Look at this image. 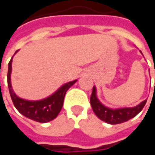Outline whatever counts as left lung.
<instances>
[{"instance_id": "obj_1", "label": "left lung", "mask_w": 155, "mask_h": 155, "mask_svg": "<svg viewBox=\"0 0 155 155\" xmlns=\"http://www.w3.org/2000/svg\"><path fill=\"white\" fill-rule=\"evenodd\" d=\"M142 54V52L140 51ZM147 100L142 101L141 103L134 107L112 108L107 107L101 103L97 97L96 87H93V91L91 96V104L92 110L100 120L110 124H117L126 122L130 119L135 117L140 111L143 110V106L146 104Z\"/></svg>"}]
</instances>
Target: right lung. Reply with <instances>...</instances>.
Here are the masks:
<instances>
[{
  "mask_svg": "<svg viewBox=\"0 0 155 155\" xmlns=\"http://www.w3.org/2000/svg\"><path fill=\"white\" fill-rule=\"evenodd\" d=\"M18 51H15L14 55ZM12 59L13 57L12 58V60L10 61L8 64L7 83H8L11 97L16 110L26 118L36 121V122H40V123H47L49 121L55 119L62 109L66 91L77 81V80L70 81L68 83L62 84L55 92L45 99H41L39 101L25 100L17 96L12 89V80H11L12 71Z\"/></svg>",
  "mask_w": 155,
  "mask_h": 155,
  "instance_id": "add662e5",
  "label": "right lung"
}]
</instances>
